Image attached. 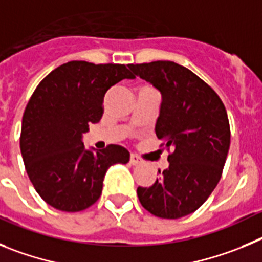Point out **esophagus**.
Instances as JSON below:
<instances>
[{
  "instance_id": "1",
  "label": "esophagus",
  "mask_w": 262,
  "mask_h": 262,
  "mask_svg": "<svg viewBox=\"0 0 262 262\" xmlns=\"http://www.w3.org/2000/svg\"><path fill=\"white\" fill-rule=\"evenodd\" d=\"M141 163V158L138 157L137 154H132L130 155V164L136 166V164H140Z\"/></svg>"
}]
</instances>
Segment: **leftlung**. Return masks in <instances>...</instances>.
<instances>
[{"label":"left lung","mask_w":262,"mask_h":262,"mask_svg":"<svg viewBox=\"0 0 262 262\" xmlns=\"http://www.w3.org/2000/svg\"><path fill=\"white\" fill-rule=\"evenodd\" d=\"M129 68L162 94L155 133L172 148L168 168L151 187L137 188V195L152 215L181 218L197 210L221 180L231 138L225 104L199 75L173 61Z\"/></svg>","instance_id":"obj_1"}]
</instances>
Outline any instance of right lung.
I'll use <instances>...</instances> for the list:
<instances>
[{
	"label": "right lung",
	"instance_id": "add662e5",
	"mask_svg": "<svg viewBox=\"0 0 262 262\" xmlns=\"http://www.w3.org/2000/svg\"><path fill=\"white\" fill-rule=\"evenodd\" d=\"M136 75L122 63L70 61L52 70L37 84L22 119L20 152L39 195L61 211H82L102 194L112 164L129 162L120 145L86 150L82 134L103 116L111 87Z\"/></svg>",
	"mask_w": 262,
	"mask_h": 262
}]
</instances>
